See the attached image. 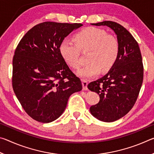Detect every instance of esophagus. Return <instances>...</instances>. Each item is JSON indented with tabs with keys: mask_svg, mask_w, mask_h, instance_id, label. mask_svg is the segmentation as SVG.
Returning a JSON list of instances; mask_svg holds the SVG:
<instances>
[{
	"mask_svg": "<svg viewBox=\"0 0 154 154\" xmlns=\"http://www.w3.org/2000/svg\"><path fill=\"white\" fill-rule=\"evenodd\" d=\"M82 86H83V89L86 90H88V82L86 80L83 79L82 80Z\"/></svg>",
	"mask_w": 154,
	"mask_h": 154,
	"instance_id": "34e87169",
	"label": "esophagus"
}]
</instances>
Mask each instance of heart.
Wrapping results in <instances>:
<instances>
[{
  "label": "heart",
  "mask_w": 154,
  "mask_h": 154,
  "mask_svg": "<svg viewBox=\"0 0 154 154\" xmlns=\"http://www.w3.org/2000/svg\"><path fill=\"white\" fill-rule=\"evenodd\" d=\"M75 41L64 38L60 44V54L65 62L72 69L79 67V50L88 51V63L77 72L82 78L94 77L100 72L107 71L113 66L119 54V43L114 36L105 30L88 27L77 33Z\"/></svg>",
  "instance_id": "obj_1"
}]
</instances>
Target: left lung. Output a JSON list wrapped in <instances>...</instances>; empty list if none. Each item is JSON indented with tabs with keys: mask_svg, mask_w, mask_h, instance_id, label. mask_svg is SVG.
<instances>
[{
	"mask_svg": "<svg viewBox=\"0 0 154 154\" xmlns=\"http://www.w3.org/2000/svg\"><path fill=\"white\" fill-rule=\"evenodd\" d=\"M91 24L110 28L119 43L116 64L103 77L88 85L100 96L98 103L90 106L91 114L100 121L115 122L128 113L137 99L143 79L141 54L136 40L122 25L111 21Z\"/></svg>",
	"mask_w": 154,
	"mask_h": 154,
	"instance_id": "8db88e82",
	"label": "left lung"
}]
</instances>
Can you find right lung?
I'll list each match as a JSON object with an SVG mask.
<instances>
[{
	"instance_id": "obj_1",
	"label": "right lung",
	"mask_w": 154,
	"mask_h": 154,
	"mask_svg": "<svg viewBox=\"0 0 154 154\" xmlns=\"http://www.w3.org/2000/svg\"><path fill=\"white\" fill-rule=\"evenodd\" d=\"M82 24L45 22L26 33L15 51L12 85L28 116L49 123L63 113L72 94L82 90L60 54L64 38Z\"/></svg>"
}]
</instances>
